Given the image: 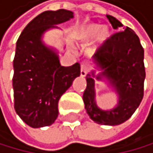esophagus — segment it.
I'll use <instances>...</instances> for the list:
<instances>
[{
  "label": "esophagus",
  "instance_id": "34e87169",
  "mask_svg": "<svg viewBox=\"0 0 153 153\" xmlns=\"http://www.w3.org/2000/svg\"><path fill=\"white\" fill-rule=\"evenodd\" d=\"M88 73H89V68H88V66H87V65L82 64L81 65V68H80V76L82 77H85Z\"/></svg>",
  "mask_w": 153,
  "mask_h": 153
}]
</instances>
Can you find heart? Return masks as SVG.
Instances as JSON below:
<instances>
[{"label":"heart","instance_id":"heart-1","mask_svg":"<svg viewBox=\"0 0 153 153\" xmlns=\"http://www.w3.org/2000/svg\"><path fill=\"white\" fill-rule=\"evenodd\" d=\"M110 36V30L107 27H102L100 24L84 23L78 26L74 31V38L79 44H87L96 37L92 46V51H95L100 46L103 45Z\"/></svg>","mask_w":153,"mask_h":153}]
</instances>
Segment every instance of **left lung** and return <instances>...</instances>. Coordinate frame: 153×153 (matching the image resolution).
Here are the masks:
<instances>
[{
  "label": "left lung",
  "mask_w": 153,
  "mask_h": 153,
  "mask_svg": "<svg viewBox=\"0 0 153 153\" xmlns=\"http://www.w3.org/2000/svg\"><path fill=\"white\" fill-rule=\"evenodd\" d=\"M106 17L114 30L123 27L115 17ZM93 62L100 73L96 75L93 70L86 76L87 86L83 93L86 112L99 125H121L132 116L144 96V49L139 37L126 27L105 42L93 56ZM104 79L118 96L116 106L108 110L100 108L95 100L94 80Z\"/></svg>",
  "instance_id": "obj_1"
}]
</instances>
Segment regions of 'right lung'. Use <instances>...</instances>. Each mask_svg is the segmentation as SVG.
I'll list each match as a JSON object with an SVG mask.
<instances>
[{"mask_svg":"<svg viewBox=\"0 0 153 153\" xmlns=\"http://www.w3.org/2000/svg\"><path fill=\"white\" fill-rule=\"evenodd\" d=\"M74 18L70 10L44 11L27 25L16 43L13 60L14 108L33 128L53 125L58 116V102L80 76V65L61 66L58 51L46 45L43 36L56 25Z\"/></svg>","mask_w":153,"mask_h":153,"instance_id":"obj_1","label":"right lung"}]
</instances>
